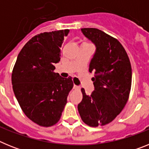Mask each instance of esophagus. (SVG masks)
Wrapping results in <instances>:
<instances>
[{"label":"esophagus","instance_id":"esophagus-1","mask_svg":"<svg viewBox=\"0 0 149 149\" xmlns=\"http://www.w3.org/2000/svg\"><path fill=\"white\" fill-rule=\"evenodd\" d=\"M73 88H74V89H80V87H79L78 86H76V85H74Z\"/></svg>","mask_w":149,"mask_h":149}]
</instances>
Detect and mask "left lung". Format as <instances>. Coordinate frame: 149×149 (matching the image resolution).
Returning a JSON list of instances; mask_svg holds the SVG:
<instances>
[{
	"mask_svg": "<svg viewBox=\"0 0 149 149\" xmlns=\"http://www.w3.org/2000/svg\"><path fill=\"white\" fill-rule=\"evenodd\" d=\"M96 51L89 63L95 90L87 95L81 89L83 99L77 105L83 122L91 127L110 123L125 106L131 92L132 70L130 60L119 41L96 28H82Z\"/></svg>",
	"mask_w": 149,
	"mask_h": 149,
	"instance_id": "8db88e82",
	"label": "left lung"
}]
</instances>
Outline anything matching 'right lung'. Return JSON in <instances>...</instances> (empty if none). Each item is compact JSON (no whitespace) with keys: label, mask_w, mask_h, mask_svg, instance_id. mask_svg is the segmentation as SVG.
Wrapping results in <instances>:
<instances>
[{"label":"right lung","mask_w":149,"mask_h":149,"mask_svg":"<svg viewBox=\"0 0 149 149\" xmlns=\"http://www.w3.org/2000/svg\"><path fill=\"white\" fill-rule=\"evenodd\" d=\"M69 30L38 34L18 54L12 73V84L21 108L29 119L43 127L60 120L73 87L71 77L55 73L60 48Z\"/></svg>","instance_id":"obj_1"}]
</instances>
